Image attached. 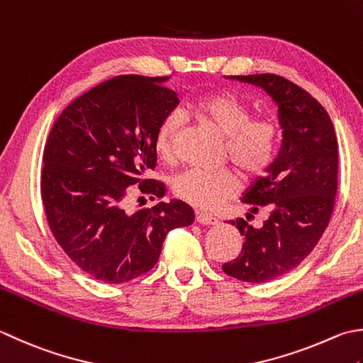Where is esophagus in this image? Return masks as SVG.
Listing matches in <instances>:
<instances>
[{
    "label": "esophagus",
    "instance_id": "1",
    "mask_svg": "<svg viewBox=\"0 0 363 363\" xmlns=\"http://www.w3.org/2000/svg\"><path fill=\"white\" fill-rule=\"evenodd\" d=\"M196 220H198V223L206 225V226H212V225L218 223L217 217H214L212 214H208V212H201V211L196 212Z\"/></svg>",
    "mask_w": 363,
    "mask_h": 363
}]
</instances>
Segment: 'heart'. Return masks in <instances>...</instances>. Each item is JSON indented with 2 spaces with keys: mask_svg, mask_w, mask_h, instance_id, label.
Instances as JSON below:
<instances>
[{
  "mask_svg": "<svg viewBox=\"0 0 363 363\" xmlns=\"http://www.w3.org/2000/svg\"><path fill=\"white\" fill-rule=\"evenodd\" d=\"M190 115L223 135V154L245 176L261 174L271 165L279 145V127L269 118H250V108L228 91L208 92L187 110ZM179 113L172 111L160 121L154 146L162 157H172L176 135L181 129ZM174 194L196 208L216 209L236 195L239 177L230 167L217 169L189 168L173 182Z\"/></svg>",
  "mask_w": 363,
  "mask_h": 363,
  "instance_id": "1",
  "label": "heart"
}]
</instances>
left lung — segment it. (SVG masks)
I'll list each match as a JSON object with an SVG mask.
<instances>
[{
    "instance_id": "8db88e82",
    "label": "left lung",
    "mask_w": 363,
    "mask_h": 363,
    "mask_svg": "<svg viewBox=\"0 0 363 363\" xmlns=\"http://www.w3.org/2000/svg\"><path fill=\"white\" fill-rule=\"evenodd\" d=\"M264 89L279 106L281 147L240 201L271 211L261 228L231 220L244 236L240 255L222 266L234 279L266 283L308 257L329 225L337 195L338 145L333 124L315 97L280 75L230 77ZM250 216V214H248Z\"/></svg>"
}]
</instances>
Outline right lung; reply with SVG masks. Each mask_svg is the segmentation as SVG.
<instances>
[{
	"instance_id": "add662e5",
	"label": "right lung",
	"mask_w": 363,
	"mask_h": 363,
	"mask_svg": "<svg viewBox=\"0 0 363 363\" xmlns=\"http://www.w3.org/2000/svg\"><path fill=\"white\" fill-rule=\"evenodd\" d=\"M169 77L119 75L67 105L44 149L40 195L50 230L75 264L105 283L151 271L168 231L194 223L187 203L172 200L127 214V189L163 196L165 186L143 181L154 169L155 130L179 99Z\"/></svg>"
}]
</instances>
